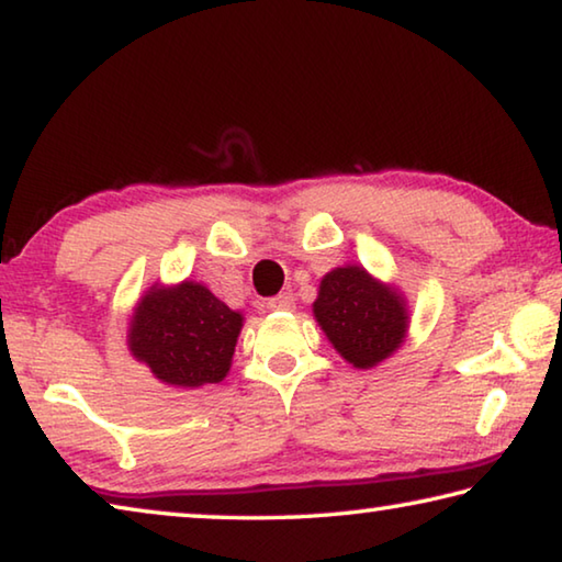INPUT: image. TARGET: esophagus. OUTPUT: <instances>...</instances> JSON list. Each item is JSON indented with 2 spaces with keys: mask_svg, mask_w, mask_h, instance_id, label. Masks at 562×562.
Segmentation results:
<instances>
[{
  "mask_svg": "<svg viewBox=\"0 0 562 562\" xmlns=\"http://www.w3.org/2000/svg\"><path fill=\"white\" fill-rule=\"evenodd\" d=\"M268 307L274 310V312H288V310H292V307H294L292 292H280L278 297H272V300L268 302Z\"/></svg>",
  "mask_w": 562,
  "mask_h": 562,
  "instance_id": "34e87169",
  "label": "esophagus"
}]
</instances>
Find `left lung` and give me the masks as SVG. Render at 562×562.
I'll list each match as a JSON object with an SVG mask.
<instances>
[{
	"mask_svg": "<svg viewBox=\"0 0 562 562\" xmlns=\"http://www.w3.org/2000/svg\"><path fill=\"white\" fill-rule=\"evenodd\" d=\"M312 310L331 347L357 369L376 367L406 339V300L361 265L327 272Z\"/></svg>",
	"mask_w": 562,
	"mask_h": 562,
	"instance_id": "left-lung-1",
	"label": "left lung"
}]
</instances>
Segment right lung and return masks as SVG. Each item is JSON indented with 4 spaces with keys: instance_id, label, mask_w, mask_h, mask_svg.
Instances as JSON below:
<instances>
[{
    "instance_id": "right-lung-1",
    "label": "right lung",
    "mask_w": 562,
    "mask_h": 562,
    "mask_svg": "<svg viewBox=\"0 0 562 562\" xmlns=\"http://www.w3.org/2000/svg\"><path fill=\"white\" fill-rule=\"evenodd\" d=\"M243 319L201 282L154 284L133 310L128 349L170 386L217 384L231 372Z\"/></svg>"
}]
</instances>
